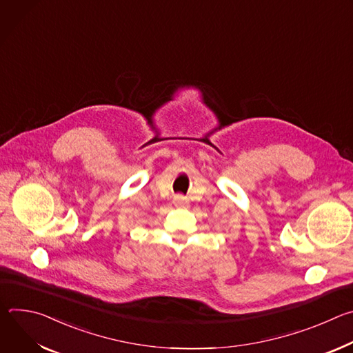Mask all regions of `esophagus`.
<instances>
[{
  "instance_id": "obj_1",
  "label": "esophagus",
  "mask_w": 353,
  "mask_h": 353,
  "mask_svg": "<svg viewBox=\"0 0 353 353\" xmlns=\"http://www.w3.org/2000/svg\"><path fill=\"white\" fill-rule=\"evenodd\" d=\"M185 203H187V198H185V196H183L181 194L174 195V198H173V204H174V205H183V204H185Z\"/></svg>"
}]
</instances>
